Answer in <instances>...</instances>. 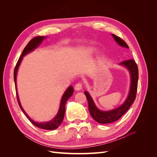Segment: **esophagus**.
<instances>
[{"instance_id":"obj_1","label":"esophagus","mask_w":157,"mask_h":157,"mask_svg":"<svg viewBox=\"0 0 157 157\" xmlns=\"http://www.w3.org/2000/svg\"><path fill=\"white\" fill-rule=\"evenodd\" d=\"M82 88V84L80 82H78L77 84H76L75 86V89L76 90H77V91L81 90Z\"/></svg>"}]
</instances>
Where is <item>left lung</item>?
<instances>
[{
	"label": "left lung",
	"instance_id": "obj_1",
	"mask_svg": "<svg viewBox=\"0 0 157 157\" xmlns=\"http://www.w3.org/2000/svg\"><path fill=\"white\" fill-rule=\"evenodd\" d=\"M112 36H113L114 39L115 40V41L121 46L124 47V48H129V47H128L125 41L121 39L120 37L113 34L112 35ZM120 65L126 67L128 69V71H129L131 76V86L129 94H128V98H126L124 103L121 107L113 109V110L111 111H102L99 110L96 105H95L92 98L90 96L88 92L86 91L84 92V94L86 95L88 100V109L90 115H91V116L95 121L100 123V124H108V123L115 122L119 119L124 114L126 113L128 109H129L133 102L134 101L136 97L139 75L138 68H137L136 63L134 59H130L122 61Z\"/></svg>",
	"mask_w": 157,
	"mask_h": 157
}]
</instances>
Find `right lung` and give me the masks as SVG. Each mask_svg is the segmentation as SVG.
<instances>
[{"label":"right lung","mask_w":157,"mask_h":157,"mask_svg":"<svg viewBox=\"0 0 157 157\" xmlns=\"http://www.w3.org/2000/svg\"><path fill=\"white\" fill-rule=\"evenodd\" d=\"M44 39H46L45 36H35V38H33V39H31L29 43L27 44V45L25 47V48L23 49L21 55L19 58L17 62L16 63V65L15 67V69H14V72H13V78H14V81H15V86H16V90L17 91V88H16V75H17V69L19 68V66H20L21 61L23 59V57L25 56L27 54L29 53L30 52L34 50L36 48H37L39 46L41 42H42ZM74 90L73 87L70 86L68 87V88L66 90V91L63 94L62 98H61V103H60V107L58 111V114H57L56 116L54 117V119H52V121L49 122H35L33 119L27 115V113L25 112V111L23 110V109L22 108L21 103L20 102V100H19V98H18V95L17 92H16V96H17V102L19 104V106L21 108L22 111L24 113L26 117H27L28 119L30 121V122L32 123L33 124H34L38 128H42V129H44V130H55L57 128H58L59 125L61 124V123L62 122L63 118H64V115H65V103L67 102V101L69 99V98L72 96Z\"/></svg>","instance_id":"1"}]
</instances>
